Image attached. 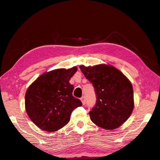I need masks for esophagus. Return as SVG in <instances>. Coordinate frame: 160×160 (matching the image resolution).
Returning a JSON list of instances; mask_svg holds the SVG:
<instances>
[{
  "mask_svg": "<svg viewBox=\"0 0 160 160\" xmlns=\"http://www.w3.org/2000/svg\"><path fill=\"white\" fill-rule=\"evenodd\" d=\"M81 101H82V104L83 105H85V103H86V99H85V97H81Z\"/></svg>",
  "mask_w": 160,
  "mask_h": 160,
  "instance_id": "1",
  "label": "esophagus"
}]
</instances>
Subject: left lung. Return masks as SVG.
Instances as JSON below:
<instances>
[{"label":"left lung","instance_id":"1","mask_svg":"<svg viewBox=\"0 0 160 160\" xmlns=\"http://www.w3.org/2000/svg\"><path fill=\"white\" fill-rule=\"evenodd\" d=\"M85 77L92 83L96 104L89 112L92 121L101 128H118L130 117L133 110V91L123 73L112 66H80Z\"/></svg>","mask_w":160,"mask_h":160}]
</instances>
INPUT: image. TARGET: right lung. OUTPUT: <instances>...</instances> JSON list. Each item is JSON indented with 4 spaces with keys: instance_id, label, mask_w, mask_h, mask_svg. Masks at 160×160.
Segmentation results:
<instances>
[{
    "instance_id": "obj_1",
    "label": "right lung",
    "mask_w": 160,
    "mask_h": 160,
    "mask_svg": "<svg viewBox=\"0 0 160 160\" xmlns=\"http://www.w3.org/2000/svg\"><path fill=\"white\" fill-rule=\"evenodd\" d=\"M77 71L55 69L38 77L27 89L25 108L32 122L42 130L52 132L68 123L75 108L82 105L73 96L74 87L69 80Z\"/></svg>"
}]
</instances>
